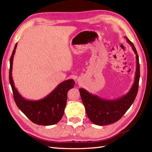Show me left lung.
I'll list each match as a JSON object with an SVG mask.
<instances>
[{
	"label": "left lung",
	"instance_id": "left-lung-1",
	"mask_svg": "<svg viewBox=\"0 0 152 152\" xmlns=\"http://www.w3.org/2000/svg\"><path fill=\"white\" fill-rule=\"evenodd\" d=\"M136 55L137 68L134 83L127 94L114 100H106L92 95L83 88L79 91L86 114L91 122L98 125H106L118 121L133 104L138 93L140 80L139 58L133 42L125 37Z\"/></svg>",
	"mask_w": 152,
	"mask_h": 152
}]
</instances>
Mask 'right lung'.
<instances>
[{
	"mask_svg": "<svg viewBox=\"0 0 152 152\" xmlns=\"http://www.w3.org/2000/svg\"><path fill=\"white\" fill-rule=\"evenodd\" d=\"M18 43L15 45L10 59L9 80L14 101L19 109L33 122L40 125H51L59 122L64 114L67 100V93L74 88L75 82L67 80L61 82L49 95L38 101L27 100L19 94L15 88L12 72L13 59Z\"/></svg>",
	"mask_w": 152,
	"mask_h": 152,
	"instance_id": "obj_1",
	"label": "right lung"
}]
</instances>
